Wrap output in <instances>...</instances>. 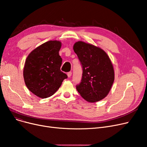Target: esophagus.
<instances>
[{"instance_id": "esophagus-1", "label": "esophagus", "mask_w": 147, "mask_h": 147, "mask_svg": "<svg viewBox=\"0 0 147 147\" xmlns=\"http://www.w3.org/2000/svg\"><path fill=\"white\" fill-rule=\"evenodd\" d=\"M71 75H72V73L71 71L67 73V76H68V78H70V77L71 76Z\"/></svg>"}]
</instances>
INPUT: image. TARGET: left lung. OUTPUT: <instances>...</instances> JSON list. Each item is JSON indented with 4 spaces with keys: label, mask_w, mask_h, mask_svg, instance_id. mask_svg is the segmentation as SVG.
I'll use <instances>...</instances> for the list:
<instances>
[{
    "label": "left lung",
    "mask_w": 147,
    "mask_h": 147,
    "mask_svg": "<svg viewBox=\"0 0 147 147\" xmlns=\"http://www.w3.org/2000/svg\"><path fill=\"white\" fill-rule=\"evenodd\" d=\"M83 68L81 82L76 89L86 101L95 102L109 93L114 80V71L109 57L101 48L78 42L73 46Z\"/></svg>",
    "instance_id": "left-lung-1"
}]
</instances>
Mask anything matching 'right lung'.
Instances as JSON below:
<instances>
[{
  "label": "right lung",
  "mask_w": 147,
  "mask_h": 147,
  "mask_svg": "<svg viewBox=\"0 0 147 147\" xmlns=\"http://www.w3.org/2000/svg\"><path fill=\"white\" fill-rule=\"evenodd\" d=\"M61 47L59 41H48L34 49L26 59L23 71L25 83L29 90L41 98L53 95L67 78L60 69Z\"/></svg>",
  "instance_id": "1"
}]
</instances>
